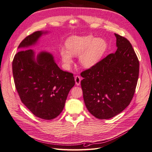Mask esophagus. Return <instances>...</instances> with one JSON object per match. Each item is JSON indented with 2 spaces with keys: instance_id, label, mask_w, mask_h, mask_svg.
Segmentation results:
<instances>
[{
  "instance_id": "obj_1",
  "label": "esophagus",
  "mask_w": 152,
  "mask_h": 152,
  "mask_svg": "<svg viewBox=\"0 0 152 152\" xmlns=\"http://www.w3.org/2000/svg\"><path fill=\"white\" fill-rule=\"evenodd\" d=\"M75 84L77 86H79L80 84V81H81L80 77L79 75H76L75 77Z\"/></svg>"
}]
</instances>
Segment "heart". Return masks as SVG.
<instances>
[{
	"instance_id": "heart-1",
	"label": "heart",
	"mask_w": 152,
	"mask_h": 152,
	"mask_svg": "<svg viewBox=\"0 0 152 152\" xmlns=\"http://www.w3.org/2000/svg\"><path fill=\"white\" fill-rule=\"evenodd\" d=\"M66 48H61L59 54L66 68L73 62L72 56H79L81 65L85 68H91L97 63L107 49V43L103 39H96L93 35L73 36L66 41Z\"/></svg>"
}]
</instances>
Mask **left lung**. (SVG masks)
<instances>
[{
    "instance_id": "left-lung-1",
    "label": "left lung",
    "mask_w": 152,
    "mask_h": 152,
    "mask_svg": "<svg viewBox=\"0 0 152 152\" xmlns=\"http://www.w3.org/2000/svg\"><path fill=\"white\" fill-rule=\"evenodd\" d=\"M117 49L81 73L86 108L95 117L108 119L121 113L134 96L140 63L131 44L115 34Z\"/></svg>"
}]
</instances>
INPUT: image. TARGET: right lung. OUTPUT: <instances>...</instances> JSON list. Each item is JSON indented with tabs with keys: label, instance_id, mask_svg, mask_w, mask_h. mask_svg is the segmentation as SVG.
I'll list each match as a JSON object with an SVG mask.
<instances>
[{
	"label": "right lung",
	"instance_id": "1",
	"mask_svg": "<svg viewBox=\"0 0 152 152\" xmlns=\"http://www.w3.org/2000/svg\"><path fill=\"white\" fill-rule=\"evenodd\" d=\"M44 32L37 31L23 40L18 48L35 44ZM34 50L17 53L12 74L21 102L36 117L51 120L63 111L68 93L75 85L73 73L58 67L52 54L41 52L35 60Z\"/></svg>",
	"mask_w": 152,
	"mask_h": 152
}]
</instances>
